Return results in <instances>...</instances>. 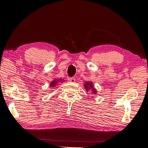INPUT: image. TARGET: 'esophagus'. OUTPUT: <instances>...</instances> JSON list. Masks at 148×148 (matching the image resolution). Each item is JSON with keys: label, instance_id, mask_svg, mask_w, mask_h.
I'll return each instance as SVG.
<instances>
[{"label": "esophagus", "instance_id": "34e87169", "mask_svg": "<svg viewBox=\"0 0 148 148\" xmlns=\"http://www.w3.org/2000/svg\"><path fill=\"white\" fill-rule=\"evenodd\" d=\"M69 81L71 82H74L75 81V79L74 77H71L69 79Z\"/></svg>", "mask_w": 148, "mask_h": 148}]
</instances>
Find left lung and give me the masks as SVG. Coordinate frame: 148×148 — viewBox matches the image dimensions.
Masks as SVG:
<instances>
[{
  "instance_id": "left-lung-1",
  "label": "left lung",
  "mask_w": 148,
  "mask_h": 148,
  "mask_svg": "<svg viewBox=\"0 0 148 148\" xmlns=\"http://www.w3.org/2000/svg\"><path fill=\"white\" fill-rule=\"evenodd\" d=\"M85 87L86 88V90H89L90 88H92V91H93L92 92L96 93V90H95V89H94V88H93V86H92V84L91 82H90V83L87 82V83L85 84Z\"/></svg>"
}]
</instances>
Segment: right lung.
<instances>
[{
    "instance_id": "obj_1",
    "label": "right lung",
    "mask_w": 148,
    "mask_h": 148,
    "mask_svg": "<svg viewBox=\"0 0 148 148\" xmlns=\"http://www.w3.org/2000/svg\"><path fill=\"white\" fill-rule=\"evenodd\" d=\"M57 82L58 81H53L51 83V87H54L56 86V84H57Z\"/></svg>"
}]
</instances>
